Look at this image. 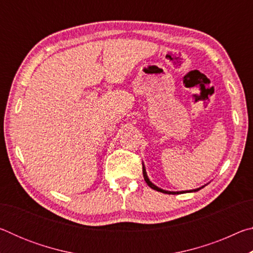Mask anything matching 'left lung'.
I'll return each instance as SVG.
<instances>
[{
	"label": "left lung",
	"instance_id": "8db88e82",
	"mask_svg": "<svg viewBox=\"0 0 253 253\" xmlns=\"http://www.w3.org/2000/svg\"><path fill=\"white\" fill-rule=\"evenodd\" d=\"M143 175H144V179H145V182L147 183V185L149 186V187H152L153 190H155V191H158V192H162V193H165V194H179V193H185V192H196V191H199V190H201V188L202 187H200V188H196V190H190V191H182V192H170V191H165V190H162V188H160V187H157L156 185H154V184L149 181V178H148V176H147V173H146V169H145V166H144V164H143Z\"/></svg>",
	"mask_w": 253,
	"mask_h": 253
}]
</instances>
